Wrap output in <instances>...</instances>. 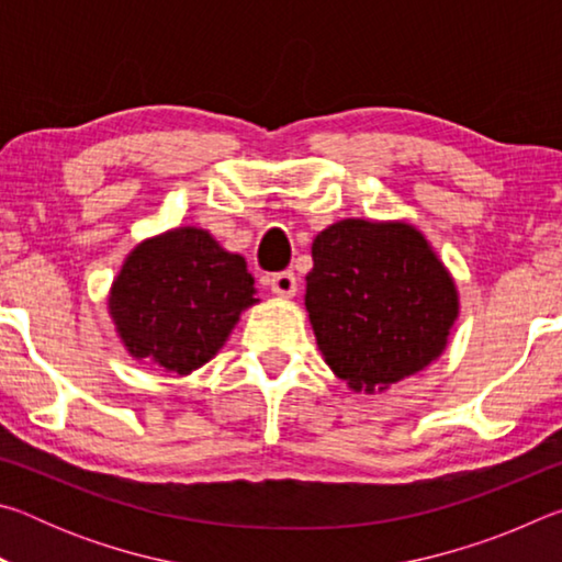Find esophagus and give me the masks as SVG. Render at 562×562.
<instances>
[{"instance_id": "1", "label": "esophagus", "mask_w": 562, "mask_h": 562, "mask_svg": "<svg viewBox=\"0 0 562 562\" xmlns=\"http://www.w3.org/2000/svg\"><path fill=\"white\" fill-rule=\"evenodd\" d=\"M270 290L274 294H280V297H292V294L297 292V278H294L292 270L274 272L270 278Z\"/></svg>"}]
</instances>
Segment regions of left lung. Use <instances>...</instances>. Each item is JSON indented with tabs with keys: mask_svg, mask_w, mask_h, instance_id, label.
Masks as SVG:
<instances>
[{
	"mask_svg": "<svg viewBox=\"0 0 562 562\" xmlns=\"http://www.w3.org/2000/svg\"><path fill=\"white\" fill-rule=\"evenodd\" d=\"M307 304L319 351L351 389H384L441 355L453 280L406 223L341 221L312 243Z\"/></svg>",
	"mask_w": 562,
	"mask_h": 562,
	"instance_id": "obj_1",
	"label": "left lung"
}]
</instances>
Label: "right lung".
I'll return each instance as SVG.
<instances>
[{
	"mask_svg": "<svg viewBox=\"0 0 562 562\" xmlns=\"http://www.w3.org/2000/svg\"><path fill=\"white\" fill-rule=\"evenodd\" d=\"M252 284L240 255L225 252L205 231L178 227L128 255L109 307L133 357L188 374L223 347L255 302Z\"/></svg>",
	"mask_w": 562,
	"mask_h": 562,
	"instance_id": "add662e5",
	"label": "right lung"
}]
</instances>
